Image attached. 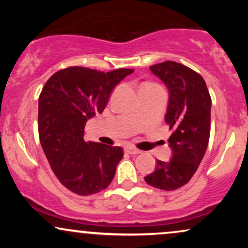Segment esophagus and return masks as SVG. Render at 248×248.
I'll return each instance as SVG.
<instances>
[{
	"mask_svg": "<svg viewBox=\"0 0 248 248\" xmlns=\"http://www.w3.org/2000/svg\"><path fill=\"white\" fill-rule=\"evenodd\" d=\"M124 153L130 154V155H138V154H140V153H141L140 150L136 149V148H134V147H129V146L124 147Z\"/></svg>",
	"mask_w": 248,
	"mask_h": 248,
	"instance_id": "esophagus-1",
	"label": "esophagus"
}]
</instances>
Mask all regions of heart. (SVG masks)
<instances>
[{
	"label": "heart",
	"mask_w": 248,
	"mask_h": 248,
	"mask_svg": "<svg viewBox=\"0 0 248 248\" xmlns=\"http://www.w3.org/2000/svg\"><path fill=\"white\" fill-rule=\"evenodd\" d=\"M146 85H154V84H146Z\"/></svg>",
	"instance_id": "obj_1"
}]
</instances>
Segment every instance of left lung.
<instances>
[{
  "mask_svg": "<svg viewBox=\"0 0 248 248\" xmlns=\"http://www.w3.org/2000/svg\"><path fill=\"white\" fill-rule=\"evenodd\" d=\"M169 90L166 122L172 134L169 144L172 157L157 160L152 173L144 177L149 186L172 191L186 186L197 171L206 152L211 129V96L199 73L179 62L167 61L152 65Z\"/></svg>",
  "mask_w": 248,
  "mask_h": 248,
  "instance_id": "1",
  "label": "left lung"
}]
</instances>
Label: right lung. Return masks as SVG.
Wrapping results in <instances>:
<instances>
[{
	"instance_id": "right-lung-1",
	"label": "right lung",
	"mask_w": 248,
	"mask_h": 248,
	"mask_svg": "<svg viewBox=\"0 0 248 248\" xmlns=\"http://www.w3.org/2000/svg\"><path fill=\"white\" fill-rule=\"evenodd\" d=\"M133 72L70 66L51 76L39 94L42 148L56 177L77 195L100 192L114 178L122 148L86 142L84 129L88 119L105 109L113 88Z\"/></svg>"
}]
</instances>
